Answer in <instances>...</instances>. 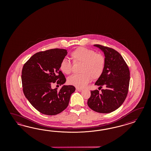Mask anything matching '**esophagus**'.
<instances>
[{
	"instance_id": "34e87169",
	"label": "esophagus",
	"mask_w": 151,
	"mask_h": 151,
	"mask_svg": "<svg viewBox=\"0 0 151 151\" xmlns=\"http://www.w3.org/2000/svg\"><path fill=\"white\" fill-rule=\"evenodd\" d=\"M76 90L78 91L81 92L83 90H82V88H76Z\"/></svg>"
}]
</instances>
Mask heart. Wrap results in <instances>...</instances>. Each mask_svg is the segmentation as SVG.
Listing matches in <instances>:
<instances>
[{
    "label": "heart",
    "instance_id": "1",
    "mask_svg": "<svg viewBox=\"0 0 151 151\" xmlns=\"http://www.w3.org/2000/svg\"><path fill=\"white\" fill-rule=\"evenodd\" d=\"M70 56L74 64H81L80 70L81 73L72 75L68 79L69 84L75 87H86L92 78L95 80L100 78L105 70V56L91 49L79 47L71 53ZM72 68L71 63L66 59L63 60L60 65V70L66 75L71 73Z\"/></svg>",
    "mask_w": 151,
    "mask_h": 151
}]
</instances>
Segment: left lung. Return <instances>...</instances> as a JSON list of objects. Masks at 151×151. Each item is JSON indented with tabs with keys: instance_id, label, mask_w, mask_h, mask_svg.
<instances>
[{
	"instance_id": "8db88e82",
	"label": "left lung",
	"mask_w": 151,
	"mask_h": 151,
	"mask_svg": "<svg viewBox=\"0 0 151 151\" xmlns=\"http://www.w3.org/2000/svg\"><path fill=\"white\" fill-rule=\"evenodd\" d=\"M105 54V70L97 80L99 90L91 91L87 101L88 107L97 112L108 114L119 108L125 100L128 91L130 73L128 66L121 54L114 49L99 44L94 45Z\"/></svg>"
}]
</instances>
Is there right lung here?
Returning a JSON list of instances; mask_svg holds the SVG:
<instances>
[{"label": "right lung", "mask_w": 151, "mask_h": 151, "mask_svg": "<svg viewBox=\"0 0 151 151\" xmlns=\"http://www.w3.org/2000/svg\"><path fill=\"white\" fill-rule=\"evenodd\" d=\"M67 50L52 49L37 52L23 66L22 81L24 94L31 105L46 115H55L63 111L69 105L71 94L75 91L72 85H64L59 91L52 89L51 85L58 86L66 82L60 70V65Z\"/></svg>", "instance_id": "add662e5"}]
</instances>
